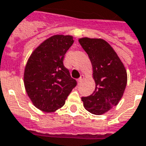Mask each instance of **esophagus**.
<instances>
[{"label": "esophagus", "mask_w": 146, "mask_h": 146, "mask_svg": "<svg viewBox=\"0 0 146 146\" xmlns=\"http://www.w3.org/2000/svg\"><path fill=\"white\" fill-rule=\"evenodd\" d=\"M84 79V75H81V76H80V77L79 79H78V80H77L78 84H80V83L82 82V80Z\"/></svg>", "instance_id": "obj_1"}]
</instances>
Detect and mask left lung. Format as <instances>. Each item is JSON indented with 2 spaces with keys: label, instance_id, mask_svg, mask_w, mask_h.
Listing matches in <instances>:
<instances>
[{
  "label": "left lung",
  "instance_id": "1",
  "mask_svg": "<svg viewBox=\"0 0 146 146\" xmlns=\"http://www.w3.org/2000/svg\"><path fill=\"white\" fill-rule=\"evenodd\" d=\"M79 43L88 54L95 82L92 95L81 99L85 110L102 115L116 106L123 97L127 81V70L116 51L103 39L82 37Z\"/></svg>",
  "mask_w": 146,
  "mask_h": 146
}]
</instances>
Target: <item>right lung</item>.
Listing matches in <instances>:
<instances>
[{
	"instance_id": "add662e5",
	"label": "right lung",
	"mask_w": 146,
	"mask_h": 146,
	"mask_svg": "<svg viewBox=\"0 0 146 146\" xmlns=\"http://www.w3.org/2000/svg\"><path fill=\"white\" fill-rule=\"evenodd\" d=\"M70 35H54L30 54L24 70V86L32 103L45 113L63 106L76 85L63 65L66 51L73 44Z\"/></svg>"
}]
</instances>
